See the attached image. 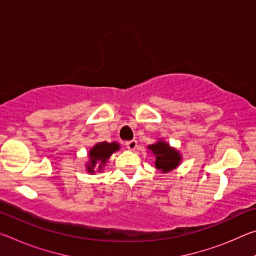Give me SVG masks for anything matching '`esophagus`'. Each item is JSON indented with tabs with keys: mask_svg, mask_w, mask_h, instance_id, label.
<instances>
[{
	"mask_svg": "<svg viewBox=\"0 0 256 256\" xmlns=\"http://www.w3.org/2000/svg\"><path fill=\"white\" fill-rule=\"evenodd\" d=\"M125 146H126V148L128 150H136L138 148V142L136 140H131V141H128L125 142Z\"/></svg>",
	"mask_w": 256,
	"mask_h": 256,
	"instance_id": "34e87169",
	"label": "esophagus"
}]
</instances>
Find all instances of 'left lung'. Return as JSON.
I'll list each match as a JSON object with an SVG mask.
<instances>
[{
    "instance_id": "left-lung-1",
    "label": "left lung",
    "mask_w": 256,
    "mask_h": 256,
    "mask_svg": "<svg viewBox=\"0 0 256 256\" xmlns=\"http://www.w3.org/2000/svg\"><path fill=\"white\" fill-rule=\"evenodd\" d=\"M148 149L151 150V152L154 154L156 162L154 166L157 170H162V172H168L178 166L182 157L177 150L164 142L159 140L154 144H150Z\"/></svg>"
}]
</instances>
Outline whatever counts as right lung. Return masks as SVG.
<instances>
[{
  "mask_svg": "<svg viewBox=\"0 0 256 256\" xmlns=\"http://www.w3.org/2000/svg\"><path fill=\"white\" fill-rule=\"evenodd\" d=\"M120 144L118 142H99L96 146H94L89 150V162L86 164V172L90 174L94 172V167L97 168V172H100L104 166H105L107 160L110 159V156L120 150Z\"/></svg>",
  "mask_w": 256,
  "mask_h": 256,
  "instance_id": "obj_1",
  "label": "right lung"
}]
</instances>
